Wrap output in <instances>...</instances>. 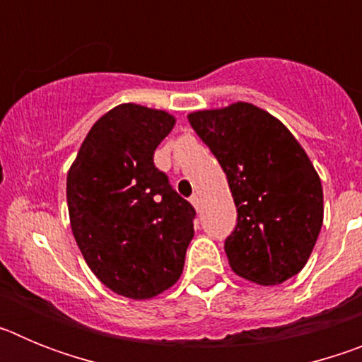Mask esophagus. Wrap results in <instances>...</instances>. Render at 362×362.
<instances>
[{
    "mask_svg": "<svg viewBox=\"0 0 362 362\" xmlns=\"http://www.w3.org/2000/svg\"><path fill=\"white\" fill-rule=\"evenodd\" d=\"M190 203L194 204V209L196 210H199V204H201V197L197 196V194H194V196L190 197Z\"/></svg>",
    "mask_w": 362,
    "mask_h": 362,
    "instance_id": "34e87169",
    "label": "esophagus"
}]
</instances>
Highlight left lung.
<instances>
[{"mask_svg":"<svg viewBox=\"0 0 362 362\" xmlns=\"http://www.w3.org/2000/svg\"><path fill=\"white\" fill-rule=\"evenodd\" d=\"M225 170L238 225L225 241L232 270L281 284L303 270L322 226V187L312 161L279 119L252 103L188 114Z\"/></svg>","mask_w":362,"mask_h":362,"instance_id":"8db88e82","label":"left lung"}]
</instances>
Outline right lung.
Returning a JSON list of instances; mask_svg holds the SVG:
<instances>
[{"label":"right lung","instance_id":"right-lung-1","mask_svg":"<svg viewBox=\"0 0 362 362\" xmlns=\"http://www.w3.org/2000/svg\"><path fill=\"white\" fill-rule=\"evenodd\" d=\"M175 117L117 105L86 134L66 175L72 233L101 283L150 299L177 283L194 238L196 210L153 165Z\"/></svg>","mask_w":362,"mask_h":362}]
</instances>
